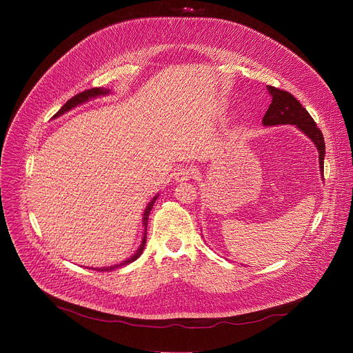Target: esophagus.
Returning <instances> with one entry per match:
<instances>
[{"mask_svg":"<svg viewBox=\"0 0 353 353\" xmlns=\"http://www.w3.org/2000/svg\"><path fill=\"white\" fill-rule=\"evenodd\" d=\"M192 177H193V170L190 169V167H180V169H177L174 173L176 181H188Z\"/></svg>","mask_w":353,"mask_h":353,"instance_id":"1","label":"esophagus"}]
</instances>
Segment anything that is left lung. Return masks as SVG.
Here are the masks:
<instances>
[{"mask_svg":"<svg viewBox=\"0 0 353 353\" xmlns=\"http://www.w3.org/2000/svg\"><path fill=\"white\" fill-rule=\"evenodd\" d=\"M272 103L263 117V125L277 124H294L302 133H305L318 147L319 152V167L323 176V160H325V140L316 123L310 117L306 108L296 100L290 92L268 85Z\"/></svg>","mask_w":353,"mask_h":353,"instance_id":"obj_1","label":"left lung"}]
</instances>
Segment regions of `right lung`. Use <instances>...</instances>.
<instances>
[{
  "label": "right lung",
  "mask_w": 353,
  "mask_h": 353,
  "mask_svg": "<svg viewBox=\"0 0 353 353\" xmlns=\"http://www.w3.org/2000/svg\"><path fill=\"white\" fill-rule=\"evenodd\" d=\"M110 92V90H107V88H103V87H96V88H90V90H85V91H83V92H79L77 96H74L72 99H70L59 111L57 113L54 114V117L52 119H55V117H60L61 114H64V113H67V111H70L71 108H74V107H77L79 104H83V103H85V101H88L90 99H96V97H100V96H105V94H108ZM157 197H159V194H156L153 199H152V201L148 203L147 205V208L144 209V214H143V226H144V233H143V239H141V245H140V248L136 250V253L130 257V259H127V261H124L123 263H119V265H114V266H107V268H96L94 270H97V272H108V270H114V269H117V268H120V266H124V265H128V263H132V262H134L136 259H139L140 257V254L143 253V249H144V246H145V239H147V223H148V214H150V212H152V209H153V206H154V201L157 200Z\"/></svg>",
  "instance_id": "right-lung-1"
}]
</instances>
